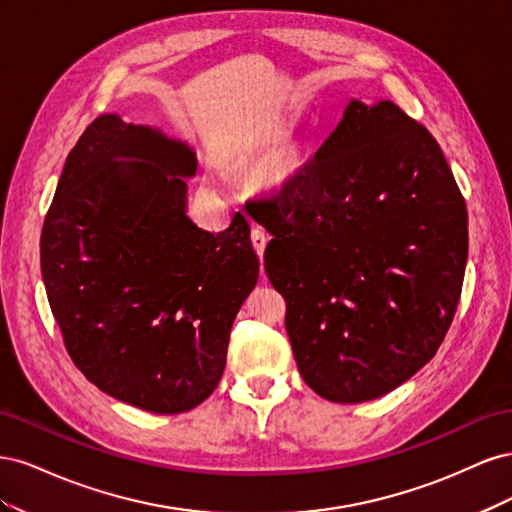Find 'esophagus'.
<instances>
[{"instance_id": "obj_1", "label": "esophagus", "mask_w": 512, "mask_h": 512, "mask_svg": "<svg viewBox=\"0 0 512 512\" xmlns=\"http://www.w3.org/2000/svg\"><path fill=\"white\" fill-rule=\"evenodd\" d=\"M267 241H269V235L265 232V228H254V230H252V245H254L256 254L260 256V262H262V254H265ZM260 273H262V277H265V271L260 269Z\"/></svg>"}]
</instances>
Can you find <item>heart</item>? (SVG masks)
<instances>
[{
    "label": "heart",
    "mask_w": 512,
    "mask_h": 512,
    "mask_svg": "<svg viewBox=\"0 0 512 512\" xmlns=\"http://www.w3.org/2000/svg\"><path fill=\"white\" fill-rule=\"evenodd\" d=\"M290 166L292 158L288 151H273L262 162V177H265L269 183H284L290 175Z\"/></svg>",
    "instance_id": "b5f03b06"
}]
</instances>
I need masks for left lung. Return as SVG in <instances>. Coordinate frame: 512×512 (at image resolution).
<instances>
[{
	"mask_svg": "<svg viewBox=\"0 0 512 512\" xmlns=\"http://www.w3.org/2000/svg\"><path fill=\"white\" fill-rule=\"evenodd\" d=\"M247 211L273 235L265 271L309 389L361 404L433 359L459 303L468 211L436 138L395 102L352 98L314 160Z\"/></svg>",
	"mask_w": 512,
	"mask_h": 512,
	"instance_id": "8db88e82",
	"label": "left lung"
}]
</instances>
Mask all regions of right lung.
<instances>
[{
  "instance_id": "right-lung-1",
  "label": "right lung",
  "mask_w": 512,
  "mask_h": 512,
  "mask_svg": "<svg viewBox=\"0 0 512 512\" xmlns=\"http://www.w3.org/2000/svg\"><path fill=\"white\" fill-rule=\"evenodd\" d=\"M194 175L188 143L100 115L68 153L40 237L46 297L74 365L153 414L188 412L213 393L258 282L243 213L218 235L188 215Z\"/></svg>"
}]
</instances>
